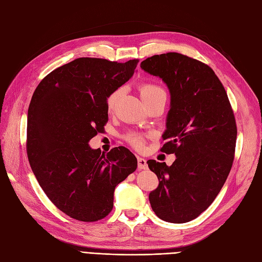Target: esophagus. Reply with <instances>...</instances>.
<instances>
[{
    "instance_id": "1",
    "label": "esophagus",
    "mask_w": 262,
    "mask_h": 262,
    "mask_svg": "<svg viewBox=\"0 0 262 262\" xmlns=\"http://www.w3.org/2000/svg\"><path fill=\"white\" fill-rule=\"evenodd\" d=\"M138 167H139V169H146L147 168V163H146L145 158L138 157Z\"/></svg>"
}]
</instances>
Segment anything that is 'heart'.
<instances>
[{"instance_id":"1","label":"heart","mask_w":262,"mask_h":262,"mask_svg":"<svg viewBox=\"0 0 262 262\" xmlns=\"http://www.w3.org/2000/svg\"><path fill=\"white\" fill-rule=\"evenodd\" d=\"M162 92H164L162 87H160L156 84H153V83H145V84H142L140 86V95H141L142 99H143V101L148 100L149 98L154 97L155 95H157L158 93H162ZM120 93H121V90H117L109 95V97L107 99L108 109H112L114 107ZM128 141L132 145H134L136 147H139V148L143 146V143H144L143 137H141L140 134H136V133L129 134Z\"/></svg>"}]
</instances>
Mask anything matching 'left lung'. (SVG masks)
<instances>
[{
	"label": "left lung",
	"mask_w": 262,
	"mask_h": 262,
	"mask_svg": "<svg viewBox=\"0 0 262 262\" xmlns=\"http://www.w3.org/2000/svg\"><path fill=\"white\" fill-rule=\"evenodd\" d=\"M141 69L168 87L161 150L176 155L170 166L147 161L160 180L149 192L150 207L163 221L187 223L210 207L231 171L237 137L233 109L219 77L200 61L168 52L142 61Z\"/></svg>",
	"instance_id": "8db88e82"
}]
</instances>
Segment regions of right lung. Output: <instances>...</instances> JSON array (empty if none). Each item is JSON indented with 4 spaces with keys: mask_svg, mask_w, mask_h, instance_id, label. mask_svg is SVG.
<instances>
[{
    "mask_svg": "<svg viewBox=\"0 0 262 262\" xmlns=\"http://www.w3.org/2000/svg\"><path fill=\"white\" fill-rule=\"evenodd\" d=\"M138 62L78 58L47 75L31 97L30 167L50 201L72 219L95 222L107 216L116 186L138 167L126 147L105 154L89 144L108 121L109 95L130 80Z\"/></svg>",
    "mask_w": 262,
    "mask_h": 262,
    "instance_id": "right-lung-1",
    "label": "right lung"
}]
</instances>
